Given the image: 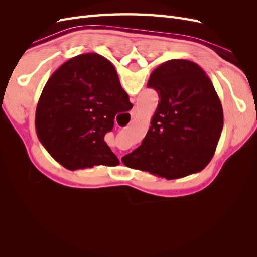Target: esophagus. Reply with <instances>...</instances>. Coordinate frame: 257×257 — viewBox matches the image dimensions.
I'll return each instance as SVG.
<instances>
[{
    "mask_svg": "<svg viewBox=\"0 0 257 257\" xmlns=\"http://www.w3.org/2000/svg\"><path fill=\"white\" fill-rule=\"evenodd\" d=\"M131 116H132V119H135L137 116V109H136V108H133V109H132Z\"/></svg>",
    "mask_w": 257,
    "mask_h": 257,
    "instance_id": "34e87169",
    "label": "esophagus"
}]
</instances>
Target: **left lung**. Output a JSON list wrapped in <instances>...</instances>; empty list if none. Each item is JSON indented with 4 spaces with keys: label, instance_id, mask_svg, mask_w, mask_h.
<instances>
[{
    "label": "left lung",
    "instance_id": "8db88e82",
    "mask_svg": "<svg viewBox=\"0 0 257 257\" xmlns=\"http://www.w3.org/2000/svg\"><path fill=\"white\" fill-rule=\"evenodd\" d=\"M148 88L159 104L142 145L123 164L166 179L203 170L211 161L223 128V108L204 69L174 59L151 73Z\"/></svg>",
    "mask_w": 257,
    "mask_h": 257
}]
</instances>
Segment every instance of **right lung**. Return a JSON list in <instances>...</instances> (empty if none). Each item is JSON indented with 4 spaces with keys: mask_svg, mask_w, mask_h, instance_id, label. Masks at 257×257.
I'll list each match as a JSON object with an SVG mask.
<instances>
[{
    "mask_svg": "<svg viewBox=\"0 0 257 257\" xmlns=\"http://www.w3.org/2000/svg\"><path fill=\"white\" fill-rule=\"evenodd\" d=\"M132 107L110 62L97 53L79 54L45 84L35 112L36 134L67 169L116 166L119 159L104 137L112 130L115 114Z\"/></svg>",
    "mask_w": 257,
    "mask_h": 257,
    "instance_id": "obj_1",
    "label": "right lung"
}]
</instances>
